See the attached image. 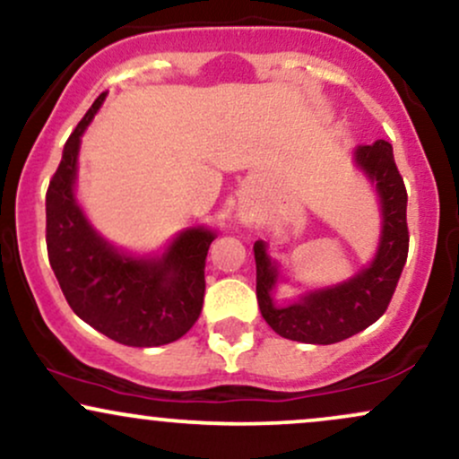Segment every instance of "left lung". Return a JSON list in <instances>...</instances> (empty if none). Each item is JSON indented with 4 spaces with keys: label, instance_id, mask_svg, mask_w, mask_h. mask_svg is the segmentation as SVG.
Instances as JSON below:
<instances>
[{
    "label": "left lung",
    "instance_id": "obj_1",
    "mask_svg": "<svg viewBox=\"0 0 459 459\" xmlns=\"http://www.w3.org/2000/svg\"><path fill=\"white\" fill-rule=\"evenodd\" d=\"M356 163L376 183L382 204V235L371 265L347 282L308 293L289 307H276L272 289L278 281V267L267 256L263 241L255 244L256 299L263 319L284 339L299 343L330 345L350 339L368 328L391 304L399 276L408 259V192L386 140L358 146Z\"/></svg>",
    "mask_w": 459,
    "mask_h": 459
}]
</instances>
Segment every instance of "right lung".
<instances>
[{
  "label": "right lung",
  "mask_w": 459,
  "mask_h": 459,
  "mask_svg": "<svg viewBox=\"0 0 459 459\" xmlns=\"http://www.w3.org/2000/svg\"><path fill=\"white\" fill-rule=\"evenodd\" d=\"M105 92L68 135L47 189V255L68 307L112 341L155 347L181 339L196 324L204 298V259L215 239L209 229H187L157 259L123 255L92 229L75 192L82 134Z\"/></svg>",
  "instance_id": "obj_1"
}]
</instances>
